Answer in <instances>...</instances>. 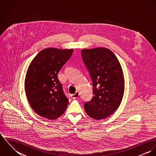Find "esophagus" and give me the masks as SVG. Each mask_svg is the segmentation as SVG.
I'll use <instances>...</instances> for the list:
<instances>
[{
	"label": "esophagus",
	"mask_w": 156,
	"mask_h": 156,
	"mask_svg": "<svg viewBox=\"0 0 156 156\" xmlns=\"http://www.w3.org/2000/svg\"><path fill=\"white\" fill-rule=\"evenodd\" d=\"M79 95H80V93H79L78 91H77L75 94H71V97L72 98L74 99V98H79Z\"/></svg>",
	"instance_id": "esophagus-1"
}]
</instances>
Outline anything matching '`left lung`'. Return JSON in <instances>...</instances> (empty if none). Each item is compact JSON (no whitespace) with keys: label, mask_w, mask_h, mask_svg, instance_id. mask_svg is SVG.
Here are the masks:
<instances>
[{"label":"left lung","mask_w":156,"mask_h":156,"mask_svg":"<svg viewBox=\"0 0 156 156\" xmlns=\"http://www.w3.org/2000/svg\"><path fill=\"white\" fill-rule=\"evenodd\" d=\"M93 85V97L84 105L90 118L103 119L119 108L124 92V77L121 64L109 48L97 47L81 50Z\"/></svg>","instance_id":"8db88e82"}]
</instances>
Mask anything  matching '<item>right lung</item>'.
Returning <instances> with one entry per match:
<instances>
[{
    "label": "right lung",
    "instance_id": "obj_1",
    "mask_svg": "<svg viewBox=\"0 0 156 156\" xmlns=\"http://www.w3.org/2000/svg\"><path fill=\"white\" fill-rule=\"evenodd\" d=\"M73 52V48H44L28 67L24 81L27 98L36 113L46 119L59 118L67 108L68 99L57 75Z\"/></svg>",
    "mask_w": 156,
    "mask_h": 156
}]
</instances>
